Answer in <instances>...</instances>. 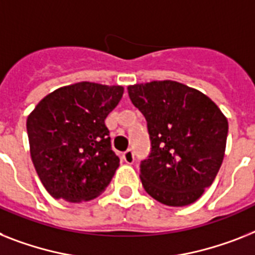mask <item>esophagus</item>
<instances>
[{
	"mask_svg": "<svg viewBox=\"0 0 255 255\" xmlns=\"http://www.w3.org/2000/svg\"><path fill=\"white\" fill-rule=\"evenodd\" d=\"M123 159L126 164H132L134 163V153H132L131 150H128L123 155Z\"/></svg>",
	"mask_w": 255,
	"mask_h": 255,
	"instance_id": "obj_1",
	"label": "esophagus"
}]
</instances>
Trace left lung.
<instances>
[{
	"mask_svg": "<svg viewBox=\"0 0 255 255\" xmlns=\"http://www.w3.org/2000/svg\"><path fill=\"white\" fill-rule=\"evenodd\" d=\"M146 117L151 153L140 164L144 190L165 206L198 201L224 159L228 120L207 95L176 81L128 87Z\"/></svg>",
	"mask_w": 255,
	"mask_h": 255,
	"instance_id": "8db88e82",
	"label": "left lung"
}]
</instances>
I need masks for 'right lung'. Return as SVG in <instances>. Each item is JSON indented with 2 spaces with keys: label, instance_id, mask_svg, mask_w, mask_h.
<instances>
[{
  "label": "right lung",
  "instance_id": "right-lung-1",
  "mask_svg": "<svg viewBox=\"0 0 255 255\" xmlns=\"http://www.w3.org/2000/svg\"><path fill=\"white\" fill-rule=\"evenodd\" d=\"M123 95V86L78 82L48 94L29 113L31 159L53 198L81 203L107 189L120 159L104 121Z\"/></svg>",
  "mask_w": 255,
  "mask_h": 255
}]
</instances>
